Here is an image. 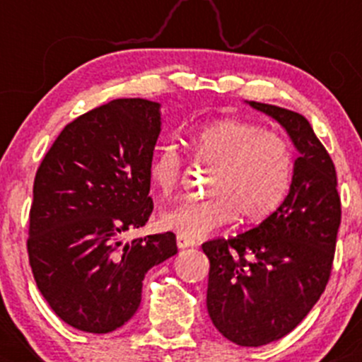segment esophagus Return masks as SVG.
Instances as JSON below:
<instances>
[{
  "mask_svg": "<svg viewBox=\"0 0 362 362\" xmlns=\"http://www.w3.org/2000/svg\"><path fill=\"white\" fill-rule=\"evenodd\" d=\"M177 245L178 249H191V247H196V242L192 238H187L184 235H177Z\"/></svg>",
  "mask_w": 362,
  "mask_h": 362,
  "instance_id": "obj_1",
  "label": "esophagus"
}]
</instances>
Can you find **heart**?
Segmentation results:
<instances>
[{
    "mask_svg": "<svg viewBox=\"0 0 362 362\" xmlns=\"http://www.w3.org/2000/svg\"><path fill=\"white\" fill-rule=\"evenodd\" d=\"M192 160L211 168L208 198L187 199L160 214V226L187 238H202L236 217L257 222L269 217L289 194L294 154L289 141L259 124L217 119L185 131ZM151 184L171 194L184 177L177 145H159L147 166Z\"/></svg>",
    "mask_w": 362,
    "mask_h": 362,
    "instance_id": "1",
    "label": "heart"
}]
</instances>
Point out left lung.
Instances as JSON below:
<instances>
[{
    "instance_id": "left-lung-1",
    "label": "left lung",
    "mask_w": 362,
    "mask_h": 362,
    "mask_svg": "<svg viewBox=\"0 0 362 362\" xmlns=\"http://www.w3.org/2000/svg\"><path fill=\"white\" fill-rule=\"evenodd\" d=\"M293 140V184L284 203L255 228L203 243L210 259L206 308L218 333L242 346L276 341L308 315L333 268L341 203L337 170L308 120L249 101Z\"/></svg>"
}]
</instances>
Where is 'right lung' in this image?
I'll return each instance as SVG.
<instances>
[{"label": "right lung", "instance_id": "right-lung-1", "mask_svg": "<svg viewBox=\"0 0 362 362\" xmlns=\"http://www.w3.org/2000/svg\"><path fill=\"white\" fill-rule=\"evenodd\" d=\"M159 108L129 98L76 117L36 171L29 264L50 308L75 329L101 334L124 326L140 306L145 273L178 252L170 231L120 240L154 210L147 166Z\"/></svg>", "mask_w": 362, "mask_h": 362}]
</instances>
